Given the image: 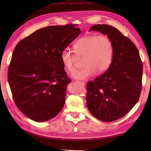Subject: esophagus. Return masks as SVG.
<instances>
[{
    "label": "esophagus",
    "instance_id": "esophagus-1",
    "mask_svg": "<svg viewBox=\"0 0 151 151\" xmlns=\"http://www.w3.org/2000/svg\"><path fill=\"white\" fill-rule=\"evenodd\" d=\"M76 82L78 83L79 84H81V85H82V86H85V83H84V82H81V81H76Z\"/></svg>",
    "mask_w": 151,
    "mask_h": 151
}]
</instances>
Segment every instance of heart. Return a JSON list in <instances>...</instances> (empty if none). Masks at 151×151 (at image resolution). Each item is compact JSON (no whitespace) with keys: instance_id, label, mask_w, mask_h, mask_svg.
Instances as JSON below:
<instances>
[{"instance_id":"heart-1","label":"heart","mask_w":151,"mask_h":151,"mask_svg":"<svg viewBox=\"0 0 151 151\" xmlns=\"http://www.w3.org/2000/svg\"><path fill=\"white\" fill-rule=\"evenodd\" d=\"M73 51L64 49L61 53L64 68L73 73L78 59L82 58L83 68L73 74L74 78L86 80L95 73L102 74L110 68L114 58L111 41L105 35H89L80 38L73 44Z\"/></svg>"}]
</instances>
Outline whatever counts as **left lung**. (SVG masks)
Returning <instances> with one entry per match:
<instances>
[{"mask_svg":"<svg viewBox=\"0 0 151 151\" xmlns=\"http://www.w3.org/2000/svg\"><path fill=\"white\" fill-rule=\"evenodd\" d=\"M100 32L113 44L114 58L110 68L86 85V103L98 119L111 122L124 116L139 99L143 63L136 47L129 38L110 25L95 24L89 31Z\"/></svg>","mask_w":151,"mask_h":151,"instance_id":"1","label":"left lung"}]
</instances>
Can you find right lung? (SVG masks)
<instances>
[{
    "mask_svg": "<svg viewBox=\"0 0 151 151\" xmlns=\"http://www.w3.org/2000/svg\"><path fill=\"white\" fill-rule=\"evenodd\" d=\"M81 32L75 24L49 26L24 37L15 47L8 70L9 85L19 110L33 121L51 119L63 108L71 80L61 53Z\"/></svg>",
    "mask_w": 151,
    "mask_h": 151,
    "instance_id": "right-lung-1",
    "label": "right lung"
}]
</instances>
